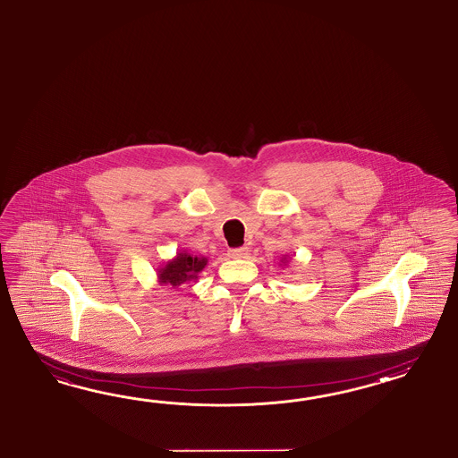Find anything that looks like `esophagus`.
Listing matches in <instances>:
<instances>
[{"mask_svg": "<svg viewBox=\"0 0 458 458\" xmlns=\"http://www.w3.org/2000/svg\"><path fill=\"white\" fill-rule=\"evenodd\" d=\"M248 251L250 250L247 247L232 248V250H228V255L232 259H247Z\"/></svg>", "mask_w": 458, "mask_h": 458, "instance_id": "esophagus-1", "label": "esophagus"}]
</instances>
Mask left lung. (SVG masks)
<instances>
[{"mask_svg": "<svg viewBox=\"0 0 458 458\" xmlns=\"http://www.w3.org/2000/svg\"><path fill=\"white\" fill-rule=\"evenodd\" d=\"M288 259H286V257H284V259H282V263H284V265H286V263H288Z\"/></svg>", "mask_w": 458, "mask_h": 458, "instance_id": "1", "label": "left lung"}]
</instances>
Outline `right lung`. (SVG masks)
<instances>
[{
    "instance_id": "obj_1",
    "label": "right lung",
    "mask_w": 458,
    "mask_h": 458,
    "mask_svg": "<svg viewBox=\"0 0 458 458\" xmlns=\"http://www.w3.org/2000/svg\"><path fill=\"white\" fill-rule=\"evenodd\" d=\"M208 265L207 257H197L182 250L158 270V284L178 288L180 284L195 282L198 273Z\"/></svg>"
}]
</instances>
